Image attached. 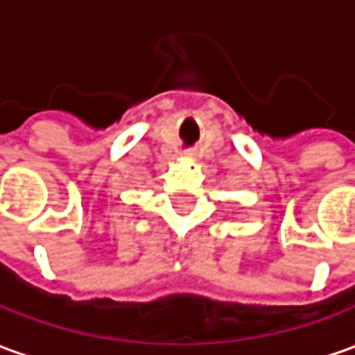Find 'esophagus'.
<instances>
[{"label": "esophagus", "mask_w": 355, "mask_h": 355, "mask_svg": "<svg viewBox=\"0 0 355 355\" xmlns=\"http://www.w3.org/2000/svg\"><path fill=\"white\" fill-rule=\"evenodd\" d=\"M184 159H194V150H187L184 153Z\"/></svg>", "instance_id": "obj_1"}]
</instances>
